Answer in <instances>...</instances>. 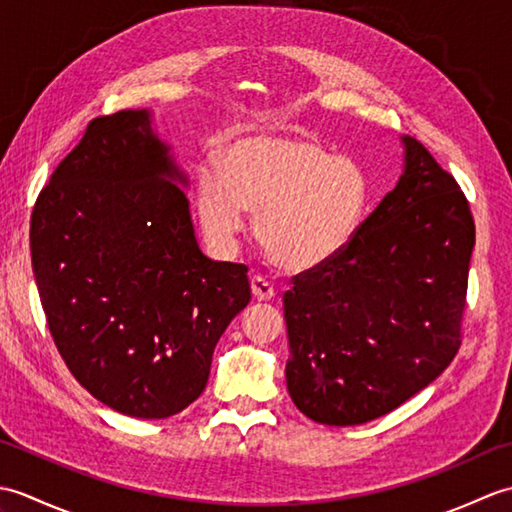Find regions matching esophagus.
<instances>
[{
	"label": "esophagus",
	"instance_id": "1",
	"mask_svg": "<svg viewBox=\"0 0 512 512\" xmlns=\"http://www.w3.org/2000/svg\"><path fill=\"white\" fill-rule=\"evenodd\" d=\"M250 290H253V297L259 299V301H270L275 297V288L270 281H266L264 277L255 275L253 279H250Z\"/></svg>",
	"mask_w": 512,
	"mask_h": 512
}]
</instances>
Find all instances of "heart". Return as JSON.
<instances>
[{"instance_id":"obj_1","label":"heart","mask_w":512,"mask_h":512,"mask_svg":"<svg viewBox=\"0 0 512 512\" xmlns=\"http://www.w3.org/2000/svg\"><path fill=\"white\" fill-rule=\"evenodd\" d=\"M222 173L204 167L195 206L206 237L231 253L255 211V237L279 268L312 270L341 253L367 209L356 162L292 134H250L228 143Z\"/></svg>"}]
</instances>
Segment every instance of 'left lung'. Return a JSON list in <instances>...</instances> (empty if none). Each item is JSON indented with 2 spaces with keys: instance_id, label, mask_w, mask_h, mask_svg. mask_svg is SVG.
<instances>
[{
  "instance_id": "1",
  "label": "left lung",
  "mask_w": 512,
  "mask_h": 512,
  "mask_svg": "<svg viewBox=\"0 0 512 512\" xmlns=\"http://www.w3.org/2000/svg\"><path fill=\"white\" fill-rule=\"evenodd\" d=\"M405 169L330 262L284 295L286 383L314 422L352 427L394 411L462 343L475 222L460 184L402 136Z\"/></svg>"
}]
</instances>
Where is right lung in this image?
Returning a JSON list of instances; mask_svg holds the SVG:
<instances>
[{"label":"right lung","instance_id":"right-lung-1","mask_svg":"<svg viewBox=\"0 0 512 512\" xmlns=\"http://www.w3.org/2000/svg\"><path fill=\"white\" fill-rule=\"evenodd\" d=\"M187 178L147 110L90 121L41 189L30 255L72 376L125 416L160 420L198 398L248 268L213 262L193 233Z\"/></svg>","mask_w":512,"mask_h":512}]
</instances>
